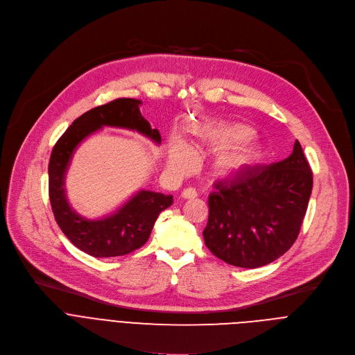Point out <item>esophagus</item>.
I'll return each mask as SVG.
<instances>
[{
    "label": "esophagus",
    "instance_id": "34e87169",
    "mask_svg": "<svg viewBox=\"0 0 355 355\" xmlns=\"http://www.w3.org/2000/svg\"><path fill=\"white\" fill-rule=\"evenodd\" d=\"M198 196V191H196L193 187H187L182 191V198L183 199H194Z\"/></svg>",
    "mask_w": 355,
    "mask_h": 355
}]
</instances>
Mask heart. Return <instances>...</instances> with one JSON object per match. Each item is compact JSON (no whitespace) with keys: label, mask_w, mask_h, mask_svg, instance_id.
I'll use <instances>...</instances> for the list:
<instances>
[{"label":"heart","mask_w":355,"mask_h":355,"mask_svg":"<svg viewBox=\"0 0 355 355\" xmlns=\"http://www.w3.org/2000/svg\"><path fill=\"white\" fill-rule=\"evenodd\" d=\"M254 130L241 123L211 121L193 130L198 148L218 149L211 159V171L220 178L239 176L252 168L261 157V148L254 141ZM194 161L191 148L182 139L173 142L169 165L176 172H186Z\"/></svg>","instance_id":"heart-1"}]
</instances>
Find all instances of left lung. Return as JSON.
<instances>
[{
    "instance_id": "obj_1",
    "label": "left lung",
    "mask_w": 355,
    "mask_h": 355,
    "mask_svg": "<svg viewBox=\"0 0 355 355\" xmlns=\"http://www.w3.org/2000/svg\"><path fill=\"white\" fill-rule=\"evenodd\" d=\"M209 196L206 247L221 261L259 268L296 241L313 187L299 141L286 159L216 183Z\"/></svg>"
}]
</instances>
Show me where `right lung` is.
Instances as JSON below:
<instances>
[{
    "instance_id": "1",
    "label": "right lung",
    "mask_w": 355,
    "mask_h": 355,
    "mask_svg": "<svg viewBox=\"0 0 355 355\" xmlns=\"http://www.w3.org/2000/svg\"><path fill=\"white\" fill-rule=\"evenodd\" d=\"M141 100L135 98H116L92 108L71 123L51 155L49 199L55 220L74 247L96 258L121 257L141 248L148 241L157 216L173 203L171 194L139 190L112 214L89 220L78 216L66 198L64 176L73 152L85 138L100 128H127L161 144L159 131L150 128L141 115Z\"/></svg>"
}]
</instances>
